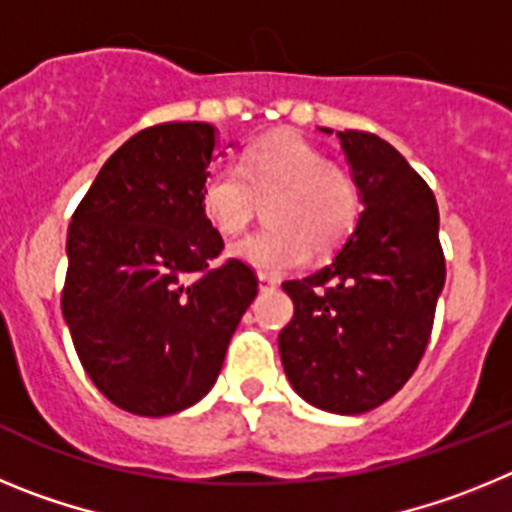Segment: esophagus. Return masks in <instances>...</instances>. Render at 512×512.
<instances>
[{
	"label": "esophagus",
	"mask_w": 512,
	"mask_h": 512,
	"mask_svg": "<svg viewBox=\"0 0 512 512\" xmlns=\"http://www.w3.org/2000/svg\"><path fill=\"white\" fill-rule=\"evenodd\" d=\"M277 287V277H271L266 271H259V289L261 292H269V289Z\"/></svg>",
	"instance_id": "34e87169"
}]
</instances>
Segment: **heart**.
Listing matches in <instances>:
<instances>
[{
  "label": "heart",
  "mask_w": 512,
  "mask_h": 512,
  "mask_svg": "<svg viewBox=\"0 0 512 512\" xmlns=\"http://www.w3.org/2000/svg\"><path fill=\"white\" fill-rule=\"evenodd\" d=\"M266 202L269 228L235 243L233 256L266 274L300 269L310 248L328 256L348 241L361 215L354 174L328 161L300 133L256 140L235 166H215L202 179L200 205L223 235H241Z\"/></svg>",
  "instance_id": "obj_1"
}]
</instances>
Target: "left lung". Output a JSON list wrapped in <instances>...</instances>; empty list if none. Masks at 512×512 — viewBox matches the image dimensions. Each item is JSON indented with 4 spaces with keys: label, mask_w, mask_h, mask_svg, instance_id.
<instances>
[{
    "label": "left lung",
    "mask_w": 512,
    "mask_h": 512,
    "mask_svg": "<svg viewBox=\"0 0 512 512\" xmlns=\"http://www.w3.org/2000/svg\"><path fill=\"white\" fill-rule=\"evenodd\" d=\"M364 210L333 264L284 282L295 315L279 333L284 372L302 400L359 415L413 377L446 282L438 205L387 140L338 133Z\"/></svg>",
    "instance_id": "left-lung-1"
}]
</instances>
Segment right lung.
Returning <instances> with one entry per match:
<instances>
[{"instance_id": "obj_1", "label": "right lung", "mask_w": 512, "mask_h": 512, "mask_svg": "<svg viewBox=\"0 0 512 512\" xmlns=\"http://www.w3.org/2000/svg\"><path fill=\"white\" fill-rule=\"evenodd\" d=\"M215 130L161 122L102 166L69 225L63 318L84 372L112 405L161 418L200 402L259 292L200 205Z\"/></svg>"}]
</instances>
